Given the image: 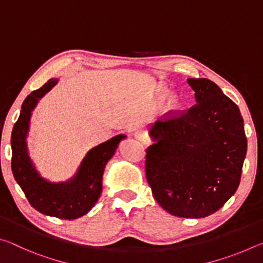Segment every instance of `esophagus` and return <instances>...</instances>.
Wrapping results in <instances>:
<instances>
[{
	"label": "esophagus",
	"mask_w": 263,
	"mask_h": 263,
	"mask_svg": "<svg viewBox=\"0 0 263 263\" xmlns=\"http://www.w3.org/2000/svg\"><path fill=\"white\" fill-rule=\"evenodd\" d=\"M133 136H135L136 139L140 140V141H142V142H147V141H148L147 133H146L145 131H142V130H137V131H135V133H133Z\"/></svg>",
	"instance_id": "obj_1"
}]
</instances>
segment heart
<instances>
[{
    "instance_id": "b5f03b06",
    "label": "heart",
    "mask_w": 263,
    "mask_h": 263,
    "mask_svg": "<svg viewBox=\"0 0 263 263\" xmlns=\"http://www.w3.org/2000/svg\"><path fill=\"white\" fill-rule=\"evenodd\" d=\"M167 105L169 109H177L180 106V99L176 95H171L168 97Z\"/></svg>"
}]
</instances>
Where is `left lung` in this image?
I'll list each match as a JSON object with an SVG mask.
<instances>
[{
    "label": "left lung",
    "instance_id": "left-lung-1",
    "mask_svg": "<svg viewBox=\"0 0 263 263\" xmlns=\"http://www.w3.org/2000/svg\"><path fill=\"white\" fill-rule=\"evenodd\" d=\"M196 104L148 126L146 177L157 202L173 216L203 218L237 191L247 152L238 105L209 79H188Z\"/></svg>",
    "mask_w": 263,
    "mask_h": 263
}]
</instances>
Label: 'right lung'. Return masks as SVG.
I'll return each instance as SVG.
<instances>
[{"label": "right lung", "mask_w": 263, "mask_h": 263, "mask_svg": "<svg viewBox=\"0 0 263 263\" xmlns=\"http://www.w3.org/2000/svg\"><path fill=\"white\" fill-rule=\"evenodd\" d=\"M59 80L50 79L24 100L11 133V169L17 183L35 210L60 219H77L91 210L102 194L106 163L114 157L119 142L126 135H118L88 151L70 179L48 181L38 172L30 157L28 136L32 111Z\"/></svg>", "instance_id": "1"}]
</instances>
